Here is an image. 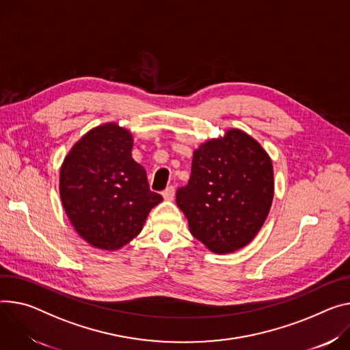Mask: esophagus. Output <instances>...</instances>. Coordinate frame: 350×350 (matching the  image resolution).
<instances>
[{
    "mask_svg": "<svg viewBox=\"0 0 350 350\" xmlns=\"http://www.w3.org/2000/svg\"><path fill=\"white\" fill-rule=\"evenodd\" d=\"M174 193H176L174 187H173V185H170V187H167V188L165 189V191L162 193V196H163V198H165V200H173Z\"/></svg>",
    "mask_w": 350,
    "mask_h": 350,
    "instance_id": "obj_1",
    "label": "esophagus"
}]
</instances>
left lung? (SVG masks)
<instances>
[{"label": "left lung", "mask_w": 350, "mask_h": 350, "mask_svg": "<svg viewBox=\"0 0 350 350\" xmlns=\"http://www.w3.org/2000/svg\"><path fill=\"white\" fill-rule=\"evenodd\" d=\"M272 198L271 159L240 130L202 144L194 152L188 184L176 193L191 234L217 254L236 251L256 237Z\"/></svg>", "instance_id": "1"}]
</instances>
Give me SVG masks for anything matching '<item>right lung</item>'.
Returning <instances> with one entry per match:
<instances>
[{
    "label": "right lung",
    "instance_id": "1",
    "mask_svg": "<svg viewBox=\"0 0 350 350\" xmlns=\"http://www.w3.org/2000/svg\"><path fill=\"white\" fill-rule=\"evenodd\" d=\"M133 137L117 124L96 126L70 150L59 172V196L72 226L89 244L116 250L141 230L163 197L149 189L133 156Z\"/></svg>",
    "mask_w": 350,
    "mask_h": 350
}]
</instances>
